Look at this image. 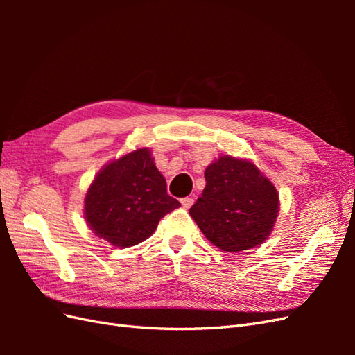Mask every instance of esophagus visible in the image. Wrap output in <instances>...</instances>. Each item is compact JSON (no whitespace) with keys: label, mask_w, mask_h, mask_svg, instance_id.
Returning a JSON list of instances; mask_svg holds the SVG:
<instances>
[{"label":"esophagus","mask_w":355,"mask_h":355,"mask_svg":"<svg viewBox=\"0 0 355 355\" xmlns=\"http://www.w3.org/2000/svg\"><path fill=\"white\" fill-rule=\"evenodd\" d=\"M180 202H182V206H184V209H189V207L192 206V204H194V198L185 197V198L180 200Z\"/></svg>","instance_id":"obj_1"}]
</instances>
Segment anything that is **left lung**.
<instances>
[{
	"label": "left lung",
	"instance_id": "1",
	"mask_svg": "<svg viewBox=\"0 0 355 355\" xmlns=\"http://www.w3.org/2000/svg\"><path fill=\"white\" fill-rule=\"evenodd\" d=\"M204 178L206 188L189 214L211 244L237 253L270 237L280 201L272 182L252 161L219 157Z\"/></svg>",
	"mask_w": 355,
	"mask_h": 355
}]
</instances>
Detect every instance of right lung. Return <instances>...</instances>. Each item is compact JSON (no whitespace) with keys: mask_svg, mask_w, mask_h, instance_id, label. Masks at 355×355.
<instances>
[{"mask_svg":"<svg viewBox=\"0 0 355 355\" xmlns=\"http://www.w3.org/2000/svg\"><path fill=\"white\" fill-rule=\"evenodd\" d=\"M180 202L167 194L166 179L148 148L106 164L84 200V218L99 239L132 247L151 237L161 218Z\"/></svg>","mask_w":355,"mask_h":355,"instance_id":"add662e5","label":"right lung"}]
</instances>
